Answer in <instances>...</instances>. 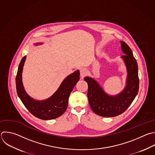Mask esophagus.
<instances>
[{
	"label": "esophagus",
	"instance_id": "34e87169",
	"mask_svg": "<svg viewBox=\"0 0 155 155\" xmlns=\"http://www.w3.org/2000/svg\"><path fill=\"white\" fill-rule=\"evenodd\" d=\"M87 71L86 69L83 68V69H80V75L82 78H84L87 75Z\"/></svg>",
	"mask_w": 155,
	"mask_h": 155
}]
</instances>
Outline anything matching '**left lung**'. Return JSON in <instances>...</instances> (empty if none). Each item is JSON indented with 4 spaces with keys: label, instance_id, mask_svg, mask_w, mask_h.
<instances>
[{
    "label": "left lung",
    "instance_id": "8db88e82",
    "mask_svg": "<svg viewBox=\"0 0 155 155\" xmlns=\"http://www.w3.org/2000/svg\"><path fill=\"white\" fill-rule=\"evenodd\" d=\"M124 59L128 70L127 84L125 89L118 95H108L92 78L85 77L88 84L87 98L92 110L101 117H112L124 113L130 106L138 93L139 80L137 61L131 49L124 41H120Z\"/></svg>",
    "mask_w": 155,
    "mask_h": 155
}]
</instances>
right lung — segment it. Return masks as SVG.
Listing matches in <instances>:
<instances>
[{"instance_id": "right-lung-1", "label": "right lung", "mask_w": 155, "mask_h": 155, "mask_svg": "<svg viewBox=\"0 0 155 155\" xmlns=\"http://www.w3.org/2000/svg\"><path fill=\"white\" fill-rule=\"evenodd\" d=\"M26 57L21 61L16 78V91L24 106L34 116L42 120H51L59 117L66 111L68 99L74 86L80 79V72L77 71L67 77L58 89L50 98L44 101H36L25 92L22 82V72Z\"/></svg>"}]
</instances>
